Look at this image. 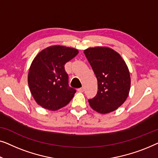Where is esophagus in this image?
<instances>
[{
	"label": "esophagus",
	"mask_w": 158,
	"mask_h": 158,
	"mask_svg": "<svg viewBox=\"0 0 158 158\" xmlns=\"http://www.w3.org/2000/svg\"><path fill=\"white\" fill-rule=\"evenodd\" d=\"M77 90H78L79 92H83L84 90V89L83 87H81V88L78 89H77Z\"/></svg>",
	"instance_id": "1"
}]
</instances>
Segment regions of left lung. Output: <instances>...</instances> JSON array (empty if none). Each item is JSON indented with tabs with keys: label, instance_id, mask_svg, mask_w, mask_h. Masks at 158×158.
<instances>
[{
	"label": "left lung",
	"instance_id": "left-lung-1",
	"mask_svg": "<svg viewBox=\"0 0 158 158\" xmlns=\"http://www.w3.org/2000/svg\"><path fill=\"white\" fill-rule=\"evenodd\" d=\"M98 83L94 98L89 99L91 107L100 114L118 109L127 98L130 90V74L125 61L112 48L97 46L84 51Z\"/></svg>",
	"mask_w": 158,
	"mask_h": 158
}]
</instances>
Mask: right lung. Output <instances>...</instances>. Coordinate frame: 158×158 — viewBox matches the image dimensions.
I'll list each match as a JSON object with an SVG mask.
<instances>
[{
  "label": "right lung",
  "mask_w": 158,
  "mask_h": 158,
  "mask_svg": "<svg viewBox=\"0 0 158 158\" xmlns=\"http://www.w3.org/2000/svg\"><path fill=\"white\" fill-rule=\"evenodd\" d=\"M74 48L55 45L44 48L33 60L28 74V84L39 105L56 111L69 103L76 89L69 86L64 65L78 54Z\"/></svg>",
  "instance_id": "add662e5"
}]
</instances>
